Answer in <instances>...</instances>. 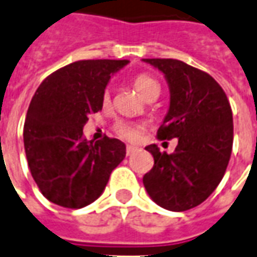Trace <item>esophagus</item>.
I'll return each mask as SVG.
<instances>
[{"instance_id": "1", "label": "esophagus", "mask_w": 257, "mask_h": 257, "mask_svg": "<svg viewBox=\"0 0 257 257\" xmlns=\"http://www.w3.org/2000/svg\"><path fill=\"white\" fill-rule=\"evenodd\" d=\"M136 152V147L135 146H126V156H131L132 153Z\"/></svg>"}]
</instances>
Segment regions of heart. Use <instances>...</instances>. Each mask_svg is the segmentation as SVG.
<instances>
[{
    "label": "heart",
    "mask_w": 257,
    "mask_h": 257,
    "mask_svg": "<svg viewBox=\"0 0 257 257\" xmlns=\"http://www.w3.org/2000/svg\"><path fill=\"white\" fill-rule=\"evenodd\" d=\"M135 89L141 94L142 97L147 98L153 93H160V85L159 82L150 75L146 73H141L134 79ZM104 101H108V91H105L103 96ZM142 125L135 122H128V121H119L115 123L114 131L118 136H121L126 141H136L139 139L142 135Z\"/></svg>",
    "instance_id": "heart-1"
}]
</instances>
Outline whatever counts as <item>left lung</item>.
Returning a JSON list of instances; mask_svg holds the SVG:
<instances>
[{"label":"left lung","mask_w":257,"mask_h":257,"mask_svg":"<svg viewBox=\"0 0 257 257\" xmlns=\"http://www.w3.org/2000/svg\"><path fill=\"white\" fill-rule=\"evenodd\" d=\"M164 73L170 108L159 139H178L175 152L146 147L154 166L143 185L154 203L171 211L196 207L213 193L228 166L234 125L228 98L209 73L171 58L143 60Z\"/></svg>","instance_id":"left-lung-1"}]
</instances>
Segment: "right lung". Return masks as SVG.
<instances>
[{
    "label": "right lung",
    "mask_w": 257,
    "mask_h": 257,
    "mask_svg": "<svg viewBox=\"0 0 257 257\" xmlns=\"http://www.w3.org/2000/svg\"><path fill=\"white\" fill-rule=\"evenodd\" d=\"M126 60H83L44 79L29 105L23 143L32 177L50 202L80 209L93 203L126 154L119 139L83 138L87 116L103 108L111 75Z\"/></svg>",
    "instance_id": "right-lung-1"
}]
</instances>
